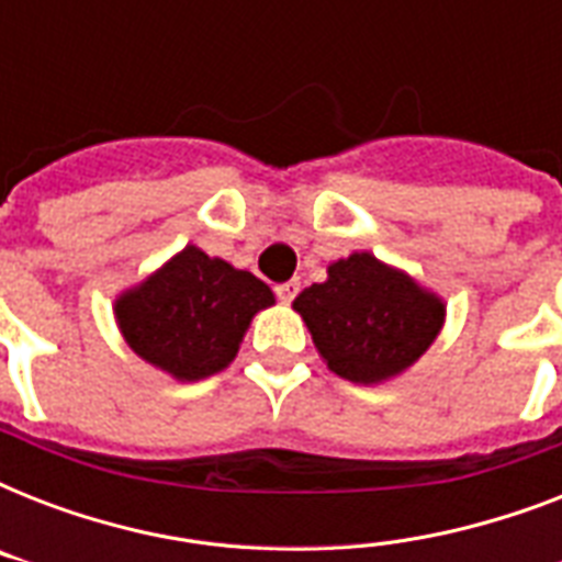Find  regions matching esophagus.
<instances>
[{
    "instance_id": "34e87169",
    "label": "esophagus",
    "mask_w": 562,
    "mask_h": 562,
    "mask_svg": "<svg viewBox=\"0 0 562 562\" xmlns=\"http://www.w3.org/2000/svg\"><path fill=\"white\" fill-rule=\"evenodd\" d=\"M277 297L282 300V303H291V300L297 297L300 294V282L297 280H289V282H280V285H277Z\"/></svg>"
}]
</instances>
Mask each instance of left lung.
<instances>
[{"mask_svg": "<svg viewBox=\"0 0 562 562\" xmlns=\"http://www.w3.org/2000/svg\"><path fill=\"white\" fill-rule=\"evenodd\" d=\"M317 352L350 382L373 384L411 368L443 326V303L370 254L329 265V280L294 300Z\"/></svg>", "mask_w": 562, "mask_h": 562, "instance_id": "8db88e82", "label": "left lung"}]
</instances>
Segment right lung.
Segmentation results:
<instances>
[{
  "instance_id": "obj_1",
  "label": "right lung",
  "mask_w": 562,
  "mask_h": 562,
  "mask_svg": "<svg viewBox=\"0 0 562 562\" xmlns=\"http://www.w3.org/2000/svg\"><path fill=\"white\" fill-rule=\"evenodd\" d=\"M271 303V289L254 273L189 245L122 294L116 317L136 356L180 382H198L236 359L250 317Z\"/></svg>"
}]
</instances>
